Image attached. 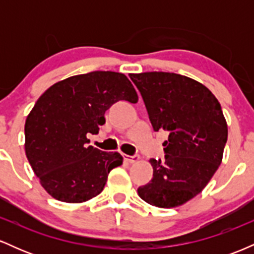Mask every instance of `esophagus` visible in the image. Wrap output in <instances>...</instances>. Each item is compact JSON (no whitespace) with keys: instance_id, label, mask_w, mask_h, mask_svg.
I'll return each mask as SVG.
<instances>
[{"instance_id":"obj_1","label":"esophagus","mask_w":254,"mask_h":254,"mask_svg":"<svg viewBox=\"0 0 254 254\" xmlns=\"http://www.w3.org/2000/svg\"><path fill=\"white\" fill-rule=\"evenodd\" d=\"M124 160L127 162H129V164H135V162H138L139 160V156L138 155H127V154H124Z\"/></svg>"}]
</instances>
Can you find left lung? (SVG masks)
<instances>
[{
    "instance_id": "left-lung-1",
    "label": "left lung",
    "mask_w": 254,
    "mask_h": 254,
    "mask_svg": "<svg viewBox=\"0 0 254 254\" xmlns=\"http://www.w3.org/2000/svg\"><path fill=\"white\" fill-rule=\"evenodd\" d=\"M154 130L170 132L165 160L151 159L153 179L138 196L157 208H176L196 197L222 162L228 127L221 105L198 81L174 72L130 74Z\"/></svg>"
}]
</instances>
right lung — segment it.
Listing matches in <instances>:
<instances>
[{"instance_id":"add662e5","label":"right lung","mask_w":254,"mask_h":254,"mask_svg":"<svg viewBox=\"0 0 254 254\" xmlns=\"http://www.w3.org/2000/svg\"><path fill=\"white\" fill-rule=\"evenodd\" d=\"M138 95L124 74L92 71L52 84L40 95L25 123V153L44 190L55 199L83 203L104 190L111 170L123 164L117 151L87 145L105 112Z\"/></svg>"}]
</instances>
